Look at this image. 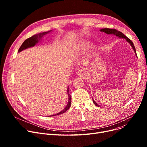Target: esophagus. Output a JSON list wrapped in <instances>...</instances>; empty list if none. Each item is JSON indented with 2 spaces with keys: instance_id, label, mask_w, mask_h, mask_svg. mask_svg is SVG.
<instances>
[{
  "instance_id": "esophagus-1",
  "label": "esophagus",
  "mask_w": 147,
  "mask_h": 147,
  "mask_svg": "<svg viewBox=\"0 0 147 147\" xmlns=\"http://www.w3.org/2000/svg\"><path fill=\"white\" fill-rule=\"evenodd\" d=\"M77 74L78 75V76L80 77H83V75L84 74V69H80L77 72Z\"/></svg>"
}]
</instances>
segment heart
Returning a JSON list of instances; mask_svg holds the SVG:
<instances>
[{
	"mask_svg": "<svg viewBox=\"0 0 147 147\" xmlns=\"http://www.w3.org/2000/svg\"><path fill=\"white\" fill-rule=\"evenodd\" d=\"M88 46H89L88 43H86V42H84V43H82V49H84V48H86V47H88Z\"/></svg>",
	"mask_w": 147,
	"mask_h": 147,
	"instance_id": "b5f03b06",
	"label": "heart"
}]
</instances>
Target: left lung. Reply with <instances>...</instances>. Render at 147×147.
Listing matches in <instances>:
<instances>
[{
  "instance_id": "obj_1",
  "label": "left lung",
  "mask_w": 147,
  "mask_h": 147,
  "mask_svg": "<svg viewBox=\"0 0 147 147\" xmlns=\"http://www.w3.org/2000/svg\"><path fill=\"white\" fill-rule=\"evenodd\" d=\"M100 32H104L106 34H111V35H115L116 36L120 38H125V39L126 40L127 42H128V43H129L130 44V45L132 46V47L133 48V49L134 50L135 52V54L136 55V49H135V46L132 42V41L130 39H129V38H127L124 34H123L121 32H119V31L117 30L116 29H114V28H102V29H101L100 30ZM93 100V102L94 103L95 105H96V106L98 107H100L99 105L97 104L96 102L95 101V100L92 99Z\"/></svg>"
}]
</instances>
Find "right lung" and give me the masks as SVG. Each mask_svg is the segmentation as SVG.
Masks as SVG:
<instances>
[{
  "label": "right lung",
  "mask_w": 147,
  "mask_h": 147,
  "mask_svg": "<svg viewBox=\"0 0 147 147\" xmlns=\"http://www.w3.org/2000/svg\"><path fill=\"white\" fill-rule=\"evenodd\" d=\"M50 32H51V31H49V32H46L40 33H38V34H34V36L28 38L27 39H26L21 45V47L19 48L18 52L22 51V50L26 49L27 48H30V47H33V46H35L36 44L38 42V40L41 39V38L42 37H43L45 34H48ZM67 94H68V104H67V106L65 107V109L63 111H61L60 113H57V114L50 115V117L54 116V115H59V114H63L69 109V107H70V106H71V95H69V87L67 88Z\"/></svg>",
  "instance_id": "1"
}]
</instances>
